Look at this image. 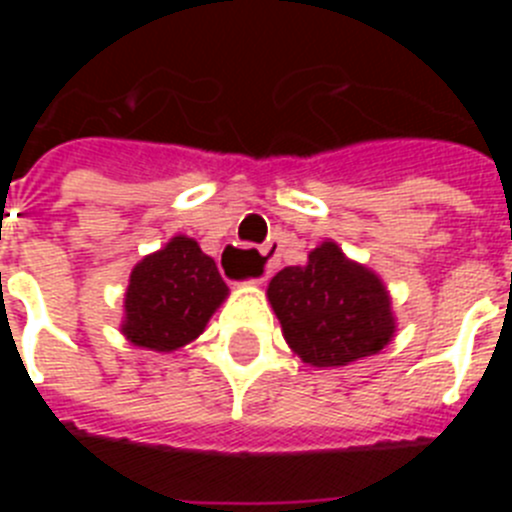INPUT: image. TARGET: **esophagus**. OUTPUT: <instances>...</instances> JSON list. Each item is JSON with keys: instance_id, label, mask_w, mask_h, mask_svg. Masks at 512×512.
I'll list each match as a JSON object with an SVG mask.
<instances>
[{"instance_id": "obj_1", "label": "esophagus", "mask_w": 512, "mask_h": 512, "mask_svg": "<svg viewBox=\"0 0 512 512\" xmlns=\"http://www.w3.org/2000/svg\"><path fill=\"white\" fill-rule=\"evenodd\" d=\"M225 261H230L233 266H246L248 261H256V264H259V269H261V274H259V277H253V282H264V279L269 277L271 266H274V248L266 246V248H261L259 256H253L248 248L228 246V248H225V253H223V264H225Z\"/></svg>"}]
</instances>
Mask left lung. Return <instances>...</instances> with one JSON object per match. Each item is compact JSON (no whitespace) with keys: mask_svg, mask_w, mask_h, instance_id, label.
I'll return each instance as SVG.
<instances>
[{"mask_svg":"<svg viewBox=\"0 0 512 512\" xmlns=\"http://www.w3.org/2000/svg\"><path fill=\"white\" fill-rule=\"evenodd\" d=\"M284 341L310 366H346L395 336L390 292L372 269L325 241L305 266H287L266 289Z\"/></svg>","mask_w":512,"mask_h":512,"instance_id":"obj_1","label":"left lung"}]
</instances>
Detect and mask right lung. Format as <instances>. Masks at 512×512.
<instances>
[{"instance_id":"right-lung-1","label":"right lung","mask_w":512,"mask_h":512,"mask_svg":"<svg viewBox=\"0 0 512 512\" xmlns=\"http://www.w3.org/2000/svg\"><path fill=\"white\" fill-rule=\"evenodd\" d=\"M228 297L215 261L194 238L174 235L161 251L135 264L120 330L133 346L176 351L205 330Z\"/></svg>"}]
</instances>
